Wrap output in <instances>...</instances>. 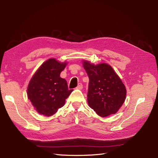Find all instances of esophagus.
Masks as SVG:
<instances>
[{
	"label": "esophagus",
	"mask_w": 158,
	"mask_h": 158,
	"mask_svg": "<svg viewBox=\"0 0 158 158\" xmlns=\"http://www.w3.org/2000/svg\"><path fill=\"white\" fill-rule=\"evenodd\" d=\"M76 88H77V89H81L83 88V85H82V83H79V84H78V85H77V87Z\"/></svg>",
	"instance_id": "1"
}]
</instances>
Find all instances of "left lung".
<instances>
[{"mask_svg": "<svg viewBox=\"0 0 158 158\" xmlns=\"http://www.w3.org/2000/svg\"><path fill=\"white\" fill-rule=\"evenodd\" d=\"M83 67L89 77V106L101 117L116 113L126 96V87L122 80L107 64L94 65L84 61Z\"/></svg>", "mask_w": 158, "mask_h": 158, "instance_id": "8db88e82", "label": "left lung"}]
</instances>
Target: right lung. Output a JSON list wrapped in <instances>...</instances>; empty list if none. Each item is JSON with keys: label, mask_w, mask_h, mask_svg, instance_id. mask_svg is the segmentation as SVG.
<instances>
[{"label": "right lung", "mask_w": 158, "mask_h": 158, "mask_svg": "<svg viewBox=\"0 0 158 158\" xmlns=\"http://www.w3.org/2000/svg\"><path fill=\"white\" fill-rule=\"evenodd\" d=\"M66 63L52 58L40 66L28 86V97L39 113L52 116L65 103L73 89H69L67 82L60 77Z\"/></svg>", "instance_id": "obj_1"}]
</instances>
